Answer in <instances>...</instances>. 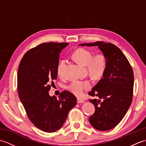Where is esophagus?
I'll return each mask as SVG.
<instances>
[{
    "label": "esophagus",
    "mask_w": 146,
    "mask_h": 146,
    "mask_svg": "<svg viewBox=\"0 0 146 146\" xmlns=\"http://www.w3.org/2000/svg\"><path fill=\"white\" fill-rule=\"evenodd\" d=\"M77 102H78V104H82V103H84L85 100H83L82 98H78L77 99Z\"/></svg>",
    "instance_id": "1"
}]
</instances>
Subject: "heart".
<instances>
[{
	"instance_id": "1",
	"label": "heart",
	"mask_w": 146,
	"mask_h": 146,
	"mask_svg": "<svg viewBox=\"0 0 146 146\" xmlns=\"http://www.w3.org/2000/svg\"><path fill=\"white\" fill-rule=\"evenodd\" d=\"M73 56L80 64L86 66L89 73L95 77L101 76L106 69L107 60L103 54H97L93 57L94 55L91 51L85 49H79L74 52ZM66 63L65 59L61 60L58 63L57 72L59 75L63 73ZM90 87V83L88 81L75 80L68 85V88L73 94L80 96L83 94L85 90Z\"/></svg>"
}]
</instances>
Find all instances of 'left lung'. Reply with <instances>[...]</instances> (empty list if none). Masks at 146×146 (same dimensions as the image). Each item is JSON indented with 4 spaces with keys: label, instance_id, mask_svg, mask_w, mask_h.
I'll return each instance as SVG.
<instances>
[{
    "label": "left lung",
    "instance_id": "8db88e82",
    "mask_svg": "<svg viewBox=\"0 0 146 146\" xmlns=\"http://www.w3.org/2000/svg\"><path fill=\"white\" fill-rule=\"evenodd\" d=\"M79 45L98 46L106 58L102 78L88 94L99 98L89 100L95 108L89 122L98 131H107L119 124L131 106L134 81L132 68L120 49L110 42L97 41Z\"/></svg>",
    "mask_w": 146,
    "mask_h": 146
}]
</instances>
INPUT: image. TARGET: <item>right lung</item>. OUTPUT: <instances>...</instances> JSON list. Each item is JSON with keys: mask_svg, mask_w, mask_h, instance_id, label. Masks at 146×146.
Wrapping results in <instances>:
<instances>
[{"mask_svg": "<svg viewBox=\"0 0 146 146\" xmlns=\"http://www.w3.org/2000/svg\"><path fill=\"white\" fill-rule=\"evenodd\" d=\"M68 43H42L27 51L17 71V92L27 117L37 128L46 132L60 129L69 111L75 106V96L68 91L57 98L49 91L58 76L60 53Z\"/></svg>", "mask_w": 146, "mask_h": 146, "instance_id": "obj_1", "label": "right lung"}]
</instances>
